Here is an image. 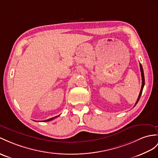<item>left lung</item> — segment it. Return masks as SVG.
Masks as SVG:
<instances>
[{"mask_svg": "<svg viewBox=\"0 0 158 158\" xmlns=\"http://www.w3.org/2000/svg\"><path fill=\"white\" fill-rule=\"evenodd\" d=\"M140 66V70H141V78H142V85H141V91L139 92V97H138V98L137 100L136 101V103L135 105V106L137 105V103L138 102V101H139V98L141 97V95L142 94V91H143V87H144V85H145V77H144V73H143V67H142L141 64H139Z\"/></svg>", "mask_w": 158, "mask_h": 158, "instance_id": "8db88e82", "label": "left lung"}]
</instances>
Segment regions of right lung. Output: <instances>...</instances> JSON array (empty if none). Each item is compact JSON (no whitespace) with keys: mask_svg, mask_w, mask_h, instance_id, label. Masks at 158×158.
I'll list each match as a JSON object with an SVG mask.
<instances>
[{"mask_svg":"<svg viewBox=\"0 0 158 158\" xmlns=\"http://www.w3.org/2000/svg\"><path fill=\"white\" fill-rule=\"evenodd\" d=\"M59 116H60V115H58V116H56V117H52V118H51L47 119V120H45V121H44V122H48V121H50L53 120V119H54V118H57V117H58Z\"/></svg>","mask_w":158,"mask_h":158,"instance_id":"obj_1","label":"right lung"}]
</instances>
